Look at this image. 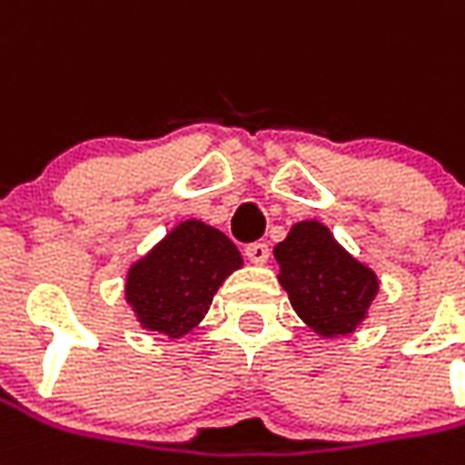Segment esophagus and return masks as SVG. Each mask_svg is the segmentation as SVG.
Wrapping results in <instances>:
<instances>
[{
  "instance_id": "34e87169",
  "label": "esophagus",
  "mask_w": 465,
  "mask_h": 465,
  "mask_svg": "<svg viewBox=\"0 0 465 465\" xmlns=\"http://www.w3.org/2000/svg\"><path fill=\"white\" fill-rule=\"evenodd\" d=\"M246 259H249L252 264H266V259H269V246H266L264 242L249 243V246H246Z\"/></svg>"
}]
</instances>
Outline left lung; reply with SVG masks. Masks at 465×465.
<instances>
[{
	"mask_svg": "<svg viewBox=\"0 0 465 465\" xmlns=\"http://www.w3.org/2000/svg\"><path fill=\"white\" fill-rule=\"evenodd\" d=\"M279 284L302 322L322 340L350 337L368 320L380 279L317 219L292 223L274 246Z\"/></svg>",
	"mask_w": 465,
	"mask_h": 465,
	"instance_id": "8db88e82",
	"label": "left lung"
}]
</instances>
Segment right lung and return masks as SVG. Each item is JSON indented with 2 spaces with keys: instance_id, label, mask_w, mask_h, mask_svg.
Returning <instances> with one entry per match:
<instances>
[{
  "instance_id": "1",
  "label": "right lung",
  "mask_w": 465,
  "mask_h": 465,
  "mask_svg": "<svg viewBox=\"0 0 465 465\" xmlns=\"http://www.w3.org/2000/svg\"><path fill=\"white\" fill-rule=\"evenodd\" d=\"M243 259L236 243L201 219H183L125 277V302L143 330L178 340L206 317L213 294Z\"/></svg>"
}]
</instances>
